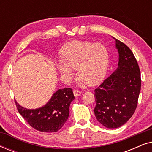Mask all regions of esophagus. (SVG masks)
I'll return each mask as SVG.
<instances>
[{
  "instance_id": "1",
  "label": "esophagus",
  "mask_w": 152,
  "mask_h": 152,
  "mask_svg": "<svg viewBox=\"0 0 152 152\" xmlns=\"http://www.w3.org/2000/svg\"><path fill=\"white\" fill-rule=\"evenodd\" d=\"M73 93H74L75 97H78V96H80L81 94H82V92L79 90H74Z\"/></svg>"
}]
</instances>
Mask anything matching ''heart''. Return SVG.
Wrapping results in <instances>:
<instances>
[{"mask_svg": "<svg viewBox=\"0 0 152 152\" xmlns=\"http://www.w3.org/2000/svg\"><path fill=\"white\" fill-rule=\"evenodd\" d=\"M60 56L61 61L57 64V68L64 77H74V70L77 69L80 80L89 86L99 84L105 77L109 56L103 45L86 41H72L64 45Z\"/></svg>", "mask_w": 152, "mask_h": 152, "instance_id": "b5f03b06", "label": "heart"}]
</instances>
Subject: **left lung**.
Wrapping results in <instances>:
<instances>
[{
    "label": "left lung",
    "instance_id": "obj_1",
    "mask_svg": "<svg viewBox=\"0 0 152 152\" xmlns=\"http://www.w3.org/2000/svg\"><path fill=\"white\" fill-rule=\"evenodd\" d=\"M118 68L95 90L94 110L97 121L109 129L118 128L132 118L138 104L140 72L132 50L118 39Z\"/></svg>",
    "mask_w": 152,
    "mask_h": 152
}]
</instances>
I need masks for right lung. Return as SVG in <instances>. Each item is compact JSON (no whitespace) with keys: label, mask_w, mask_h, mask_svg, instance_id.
<instances>
[{"label":"right lung","mask_w":152,"mask_h":152,"mask_svg":"<svg viewBox=\"0 0 152 152\" xmlns=\"http://www.w3.org/2000/svg\"><path fill=\"white\" fill-rule=\"evenodd\" d=\"M70 88L59 89L44 106L38 109H28L15 101L22 117L30 125L41 132H57L67 121L70 103L75 99Z\"/></svg>","instance_id":"add662e5"}]
</instances>
